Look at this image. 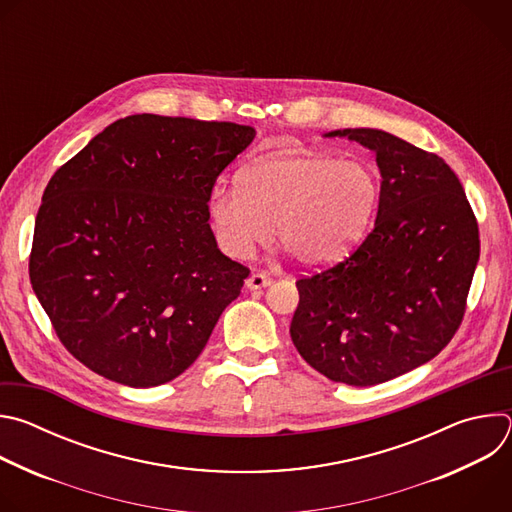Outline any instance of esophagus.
<instances>
[{"instance_id": "esophagus-1", "label": "esophagus", "mask_w": 512, "mask_h": 512, "mask_svg": "<svg viewBox=\"0 0 512 512\" xmlns=\"http://www.w3.org/2000/svg\"><path fill=\"white\" fill-rule=\"evenodd\" d=\"M247 287L249 289H261V287H269L271 285V277L267 275V273H251L249 277H247Z\"/></svg>"}]
</instances>
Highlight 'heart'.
<instances>
[{
    "instance_id": "b5f03b06",
    "label": "heart",
    "mask_w": 512,
    "mask_h": 512,
    "mask_svg": "<svg viewBox=\"0 0 512 512\" xmlns=\"http://www.w3.org/2000/svg\"><path fill=\"white\" fill-rule=\"evenodd\" d=\"M379 206L375 172L360 160L298 152L263 158L239 186H214L208 214L221 247L235 259L277 241L304 267L344 259L367 235Z\"/></svg>"
}]
</instances>
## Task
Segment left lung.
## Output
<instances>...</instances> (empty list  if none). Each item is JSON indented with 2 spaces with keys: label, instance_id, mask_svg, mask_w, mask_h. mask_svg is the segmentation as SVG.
Returning <instances> with one entry per match:
<instances>
[{
  "label": "left lung",
  "instance_id": "8db88e82",
  "mask_svg": "<svg viewBox=\"0 0 512 512\" xmlns=\"http://www.w3.org/2000/svg\"><path fill=\"white\" fill-rule=\"evenodd\" d=\"M377 156L369 237L342 263L298 279L289 334L312 369L371 387L405 375L456 334L480 257L478 223L452 168L383 129H336Z\"/></svg>",
  "mask_w": 512,
  "mask_h": 512
}]
</instances>
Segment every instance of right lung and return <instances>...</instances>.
Here are the masks:
<instances>
[{
  "instance_id": "add662e5",
  "label": "right lung",
  "mask_w": 512,
  "mask_h": 512,
  "mask_svg": "<svg viewBox=\"0 0 512 512\" xmlns=\"http://www.w3.org/2000/svg\"><path fill=\"white\" fill-rule=\"evenodd\" d=\"M255 133L129 115L50 178L30 281L60 342L93 373L145 389L198 358L249 275L218 249L206 202Z\"/></svg>"
}]
</instances>
